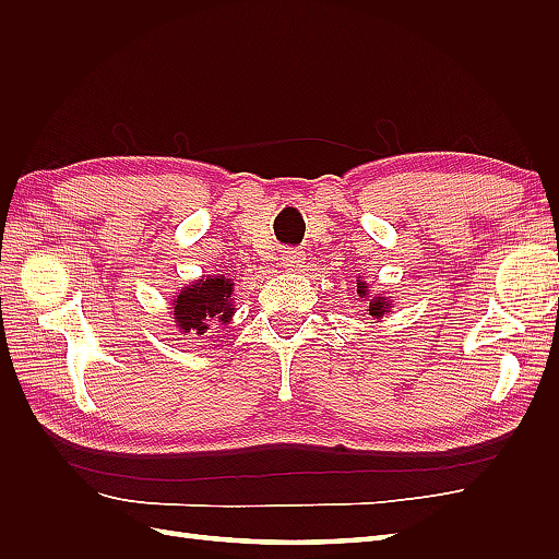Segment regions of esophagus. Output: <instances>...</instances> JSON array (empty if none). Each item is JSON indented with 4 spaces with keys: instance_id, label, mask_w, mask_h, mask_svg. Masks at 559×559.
<instances>
[{
    "instance_id": "esophagus-1",
    "label": "esophagus",
    "mask_w": 559,
    "mask_h": 559,
    "mask_svg": "<svg viewBox=\"0 0 559 559\" xmlns=\"http://www.w3.org/2000/svg\"><path fill=\"white\" fill-rule=\"evenodd\" d=\"M302 263H306V253H302L300 249L286 247V249L282 251V265H284V267L298 270V267H302Z\"/></svg>"
}]
</instances>
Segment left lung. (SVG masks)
Returning <instances> with one entry per match:
<instances>
[{"mask_svg": "<svg viewBox=\"0 0 559 559\" xmlns=\"http://www.w3.org/2000/svg\"><path fill=\"white\" fill-rule=\"evenodd\" d=\"M357 294H359L361 298L366 296V286H364L361 282H357ZM389 308H392V302H389V300H386V298H382V296H378V298L370 300L368 314H370V317H376V319H380L384 312H389Z\"/></svg>", "mask_w": 559, "mask_h": 559, "instance_id": "left-lung-1", "label": "left lung"}]
</instances>
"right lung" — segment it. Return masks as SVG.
Listing matches in <instances>:
<instances>
[{
  "label": "right lung",
  "instance_id": "right-lung-1",
  "mask_svg": "<svg viewBox=\"0 0 559 559\" xmlns=\"http://www.w3.org/2000/svg\"><path fill=\"white\" fill-rule=\"evenodd\" d=\"M233 284L226 277H207L195 282L177 296L175 306V321L186 335H205L207 329L216 321H226L233 314L230 306Z\"/></svg>",
  "mask_w": 559,
  "mask_h": 559
}]
</instances>
